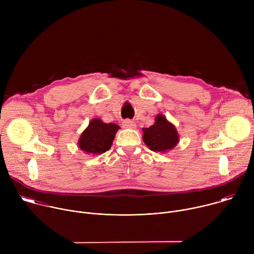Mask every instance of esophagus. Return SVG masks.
<instances>
[{"label": "esophagus", "mask_w": 254, "mask_h": 254, "mask_svg": "<svg viewBox=\"0 0 254 254\" xmlns=\"http://www.w3.org/2000/svg\"><path fill=\"white\" fill-rule=\"evenodd\" d=\"M123 127L126 128H134L135 127V123L130 121V120H126L123 122Z\"/></svg>", "instance_id": "34e87169"}]
</instances>
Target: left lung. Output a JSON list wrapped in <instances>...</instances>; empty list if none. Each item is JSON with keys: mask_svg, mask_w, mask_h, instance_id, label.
Segmentation results:
<instances>
[{"mask_svg": "<svg viewBox=\"0 0 254 254\" xmlns=\"http://www.w3.org/2000/svg\"><path fill=\"white\" fill-rule=\"evenodd\" d=\"M143 141L154 152H165L173 149L179 141V135L176 127L159 115L156 123L148 128H143Z\"/></svg>", "mask_w": 254, "mask_h": 254, "instance_id": "1", "label": "left lung"}]
</instances>
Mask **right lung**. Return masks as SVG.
I'll return each mask as SVG.
<instances>
[{
  "instance_id": "add662e5",
  "label": "right lung",
  "mask_w": 254,
  "mask_h": 254,
  "mask_svg": "<svg viewBox=\"0 0 254 254\" xmlns=\"http://www.w3.org/2000/svg\"><path fill=\"white\" fill-rule=\"evenodd\" d=\"M119 128L116 124H105L98 119L92 120L78 140L79 148L88 154L105 153L111 149Z\"/></svg>"
}]
</instances>
